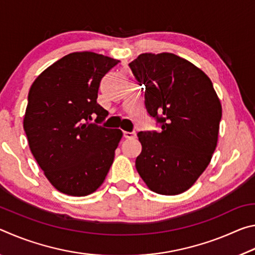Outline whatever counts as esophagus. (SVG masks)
Wrapping results in <instances>:
<instances>
[{
  "label": "esophagus",
  "mask_w": 255,
  "mask_h": 255,
  "mask_svg": "<svg viewBox=\"0 0 255 255\" xmlns=\"http://www.w3.org/2000/svg\"><path fill=\"white\" fill-rule=\"evenodd\" d=\"M124 136L125 138H127V139H133V138H136V132L135 131H124Z\"/></svg>",
  "instance_id": "34e87169"
}]
</instances>
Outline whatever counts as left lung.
<instances>
[{"instance_id":"1","label":"left lung","mask_w":255,"mask_h":255,"mask_svg":"<svg viewBox=\"0 0 255 255\" xmlns=\"http://www.w3.org/2000/svg\"><path fill=\"white\" fill-rule=\"evenodd\" d=\"M145 85V107L161 131H139L136 170L152 191L180 195L195 184L217 146L222 105L200 68L171 53L140 54L129 64Z\"/></svg>"}]
</instances>
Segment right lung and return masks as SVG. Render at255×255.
I'll list each match as a JSON object with an SVG mask.
<instances>
[{
	"label": "right lung",
	"instance_id": "right-lung-1",
	"mask_svg": "<svg viewBox=\"0 0 255 255\" xmlns=\"http://www.w3.org/2000/svg\"><path fill=\"white\" fill-rule=\"evenodd\" d=\"M118 63L76 51L47 67L30 88L23 118L29 147L51 185L65 195H91L114 162L123 131L99 126L108 111L97 99L102 77Z\"/></svg>",
	"mask_w": 255,
	"mask_h": 255
}]
</instances>
